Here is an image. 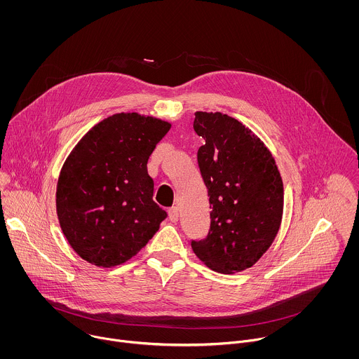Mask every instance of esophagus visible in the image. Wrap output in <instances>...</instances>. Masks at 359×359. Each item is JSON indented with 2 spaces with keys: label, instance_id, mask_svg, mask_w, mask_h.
<instances>
[{
  "label": "esophagus",
  "instance_id": "1",
  "mask_svg": "<svg viewBox=\"0 0 359 359\" xmlns=\"http://www.w3.org/2000/svg\"><path fill=\"white\" fill-rule=\"evenodd\" d=\"M168 218H170V221H172V222H177V221H178V218H180L178 207H171V208L168 210Z\"/></svg>",
  "mask_w": 359,
  "mask_h": 359
}]
</instances>
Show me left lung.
<instances>
[{
  "label": "left lung",
  "mask_w": 359,
  "mask_h": 359,
  "mask_svg": "<svg viewBox=\"0 0 359 359\" xmlns=\"http://www.w3.org/2000/svg\"><path fill=\"white\" fill-rule=\"evenodd\" d=\"M205 140L198 164L210 202V229L194 253L219 273L256 264L272 245L283 214V182L273 156L256 134L228 114L196 111Z\"/></svg>",
  "instance_id": "left-lung-1"
}]
</instances>
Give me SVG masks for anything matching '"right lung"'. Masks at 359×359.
I'll use <instances>...</instances> for the list:
<instances>
[{"label": "right lung", "instance_id": "right-lung-1", "mask_svg": "<svg viewBox=\"0 0 359 359\" xmlns=\"http://www.w3.org/2000/svg\"><path fill=\"white\" fill-rule=\"evenodd\" d=\"M171 124L116 113L94 126L67 156L56 185L63 235L83 259L110 268L135 256L167 212L154 202L148 160Z\"/></svg>", "mask_w": 359, "mask_h": 359}]
</instances>
